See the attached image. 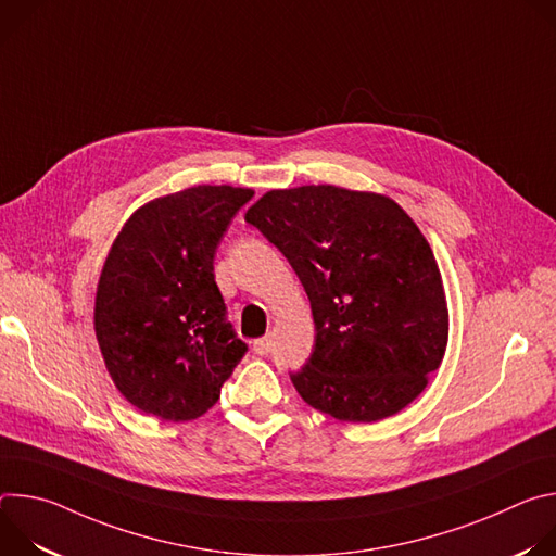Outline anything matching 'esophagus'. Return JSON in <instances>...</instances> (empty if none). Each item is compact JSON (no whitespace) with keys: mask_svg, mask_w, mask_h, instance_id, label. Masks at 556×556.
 <instances>
[{"mask_svg":"<svg viewBox=\"0 0 556 556\" xmlns=\"http://www.w3.org/2000/svg\"><path fill=\"white\" fill-rule=\"evenodd\" d=\"M270 350H273V339L270 337H262V339L253 341V352L255 354L266 356V354H270Z\"/></svg>","mask_w":556,"mask_h":556,"instance_id":"obj_1","label":"esophagus"}]
</instances>
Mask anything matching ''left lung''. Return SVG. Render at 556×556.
Here are the masks:
<instances>
[{"instance_id": "8db88e82", "label": "left lung", "mask_w": 556, "mask_h": 556, "mask_svg": "<svg viewBox=\"0 0 556 556\" xmlns=\"http://www.w3.org/2000/svg\"><path fill=\"white\" fill-rule=\"evenodd\" d=\"M247 222L279 249L312 307L314 348L290 380L343 422L399 414L444 356L448 309L433 251L378 193L332 185L268 191Z\"/></svg>"}]
</instances>
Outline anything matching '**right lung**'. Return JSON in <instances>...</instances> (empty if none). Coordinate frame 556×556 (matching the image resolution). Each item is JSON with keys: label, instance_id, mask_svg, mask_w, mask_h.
<instances>
[{"label": "right lung", "instance_id": "add662e5", "mask_svg": "<svg viewBox=\"0 0 556 556\" xmlns=\"http://www.w3.org/2000/svg\"><path fill=\"white\" fill-rule=\"evenodd\" d=\"M251 189L191 187L138 208L105 260L94 328L108 371L140 412L185 422L206 414L249 352L213 262Z\"/></svg>", "mask_w": 556, "mask_h": 556}]
</instances>
